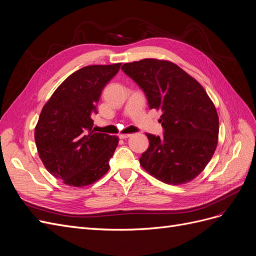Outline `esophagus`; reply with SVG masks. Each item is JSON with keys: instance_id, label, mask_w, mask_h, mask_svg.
Masks as SVG:
<instances>
[{"instance_id": "1", "label": "esophagus", "mask_w": 256, "mask_h": 256, "mask_svg": "<svg viewBox=\"0 0 256 256\" xmlns=\"http://www.w3.org/2000/svg\"><path fill=\"white\" fill-rule=\"evenodd\" d=\"M131 136H132L131 134H120V138H130Z\"/></svg>"}]
</instances>
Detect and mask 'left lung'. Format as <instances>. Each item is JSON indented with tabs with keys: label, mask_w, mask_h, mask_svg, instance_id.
<instances>
[{
	"label": "left lung",
	"mask_w": 256,
	"mask_h": 256,
	"mask_svg": "<svg viewBox=\"0 0 256 256\" xmlns=\"http://www.w3.org/2000/svg\"><path fill=\"white\" fill-rule=\"evenodd\" d=\"M122 69L143 90L150 109L162 112L164 136L146 134L150 146L140 164L170 184L194 180L212 158L219 136L218 114L204 88L168 60L144 58Z\"/></svg>",
	"instance_id": "obj_1"
}]
</instances>
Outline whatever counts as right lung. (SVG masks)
Listing matches in <instances>:
<instances>
[{"instance_id":"obj_1","label":"right lung","mask_w":256,"mask_h":256,"mask_svg":"<svg viewBox=\"0 0 256 256\" xmlns=\"http://www.w3.org/2000/svg\"><path fill=\"white\" fill-rule=\"evenodd\" d=\"M120 65L79 69L60 85L40 112L35 127L38 154L48 172L68 186L84 187L109 171L118 138L94 132L92 116Z\"/></svg>"}]
</instances>
